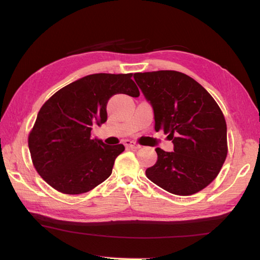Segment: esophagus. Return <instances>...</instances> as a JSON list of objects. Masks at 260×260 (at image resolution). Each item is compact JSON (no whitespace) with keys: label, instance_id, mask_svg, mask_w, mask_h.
<instances>
[{"label":"esophagus","instance_id":"esophagus-1","mask_svg":"<svg viewBox=\"0 0 260 260\" xmlns=\"http://www.w3.org/2000/svg\"><path fill=\"white\" fill-rule=\"evenodd\" d=\"M124 144L126 147H129V148H133V150H139V148L141 147L140 144H137V143L133 142V141H129V140H126L124 142Z\"/></svg>","mask_w":260,"mask_h":260}]
</instances>
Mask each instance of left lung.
I'll list each match as a JSON object with an SVG mask.
<instances>
[{"label": "left lung", "mask_w": 260, "mask_h": 260, "mask_svg": "<svg viewBox=\"0 0 260 260\" xmlns=\"http://www.w3.org/2000/svg\"><path fill=\"white\" fill-rule=\"evenodd\" d=\"M134 79L155 119L174 145L173 152L156 147L157 161L146 176L165 191L191 196L217 178L228 153L227 124L221 109L204 88L174 70L137 73Z\"/></svg>", "instance_id": "1"}]
</instances>
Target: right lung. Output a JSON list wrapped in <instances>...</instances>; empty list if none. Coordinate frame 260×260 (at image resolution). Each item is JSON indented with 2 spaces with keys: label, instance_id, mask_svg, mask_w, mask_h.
Listing matches in <instances>:
<instances>
[{
  "label": "right lung",
  "instance_id": "right-lung-1",
  "mask_svg": "<svg viewBox=\"0 0 260 260\" xmlns=\"http://www.w3.org/2000/svg\"><path fill=\"white\" fill-rule=\"evenodd\" d=\"M133 74H93L58 90L39 110L29 150L37 172L64 194L92 190L112 174L125 147L91 139L92 125L107 120V103L116 93L139 97Z\"/></svg>",
  "mask_w": 260,
  "mask_h": 260
}]
</instances>
